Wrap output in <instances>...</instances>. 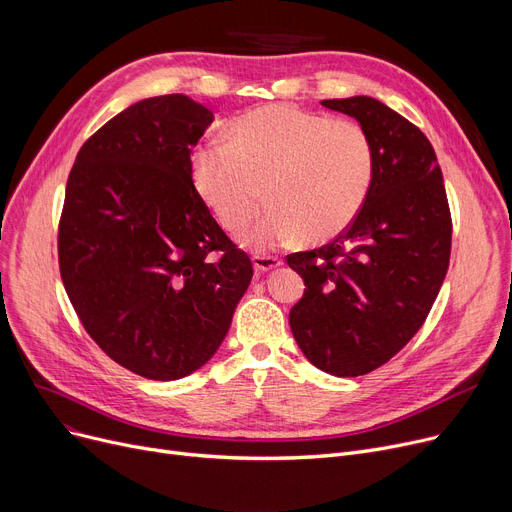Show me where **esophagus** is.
<instances>
[{"mask_svg":"<svg viewBox=\"0 0 512 512\" xmlns=\"http://www.w3.org/2000/svg\"><path fill=\"white\" fill-rule=\"evenodd\" d=\"M282 261L278 257H270V255H255L253 257V267L257 274H265V272H272L276 267H280Z\"/></svg>","mask_w":512,"mask_h":512,"instance_id":"34e87169","label":"esophagus"}]
</instances>
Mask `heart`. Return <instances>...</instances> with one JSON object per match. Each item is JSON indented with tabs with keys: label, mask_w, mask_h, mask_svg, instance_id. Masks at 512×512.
<instances>
[{
	"label": "heart",
	"mask_w": 512,
	"mask_h": 512,
	"mask_svg": "<svg viewBox=\"0 0 512 512\" xmlns=\"http://www.w3.org/2000/svg\"><path fill=\"white\" fill-rule=\"evenodd\" d=\"M191 174L232 232L251 220L265 186L270 205L240 234L242 247L265 253L351 226L371 193L375 147L359 122L276 103L240 116L228 139L199 147Z\"/></svg>",
	"instance_id": "obj_1"
}]
</instances>
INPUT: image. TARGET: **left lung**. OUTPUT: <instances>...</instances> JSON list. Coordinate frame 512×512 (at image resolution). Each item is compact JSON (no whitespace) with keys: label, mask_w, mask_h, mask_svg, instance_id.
I'll return each instance as SVG.
<instances>
[{"label":"left lung","mask_w":512,"mask_h":512,"mask_svg":"<svg viewBox=\"0 0 512 512\" xmlns=\"http://www.w3.org/2000/svg\"><path fill=\"white\" fill-rule=\"evenodd\" d=\"M373 139L375 178L353 224L330 245L288 255L305 280L288 321L321 371L355 378L390 361L432 309L450 261V211L436 151L378 99H326Z\"/></svg>","instance_id":"1"}]
</instances>
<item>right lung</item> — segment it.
Masks as SVG:
<instances>
[{
	"label": "right lung",
	"instance_id": "add662e5",
	"mask_svg": "<svg viewBox=\"0 0 512 512\" xmlns=\"http://www.w3.org/2000/svg\"><path fill=\"white\" fill-rule=\"evenodd\" d=\"M213 114L172 93L128 105L80 147L60 220V274L89 336L170 382L224 342L253 265L197 193L191 153Z\"/></svg>",
	"mask_w": 512,
	"mask_h": 512
}]
</instances>
